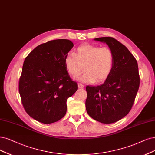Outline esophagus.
<instances>
[{
	"label": "esophagus",
	"mask_w": 155,
	"mask_h": 155,
	"mask_svg": "<svg viewBox=\"0 0 155 155\" xmlns=\"http://www.w3.org/2000/svg\"><path fill=\"white\" fill-rule=\"evenodd\" d=\"M78 87L79 89H82V88L84 87V85L83 84H81V83H78Z\"/></svg>",
	"instance_id": "34e87169"
}]
</instances>
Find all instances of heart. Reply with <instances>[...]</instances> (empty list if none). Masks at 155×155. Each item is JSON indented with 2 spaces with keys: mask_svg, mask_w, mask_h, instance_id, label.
<instances>
[{
  "mask_svg": "<svg viewBox=\"0 0 155 155\" xmlns=\"http://www.w3.org/2000/svg\"><path fill=\"white\" fill-rule=\"evenodd\" d=\"M112 51L108 47L84 44L77 48L74 54L64 59L66 70L73 77H77L84 70L78 80L84 83L103 82L110 76L114 66Z\"/></svg>",
  "mask_w": 155,
  "mask_h": 155,
  "instance_id": "obj_1",
  "label": "heart"
}]
</instances>
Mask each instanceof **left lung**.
<instances>
[{
    "label": "left lung",
    "mask_w": 155,
    "mask_h": 155,
    "mask_svg": "<svg viewBox=\"0 0 155 155\" xmlns=\"http://www.w3.org/2000/svg\"><path fill=\"white\" fill-rule=\"evenodd\" d=\"M94 39L108 46L114 62L110 76L104 84L85 88V108L89 116L96 121L110 124L127 116L133 106L140 84L138 64L128 49L114 38Z\"/></svg>",
    "instance_id": "left-lung-1"
}]
</instances>
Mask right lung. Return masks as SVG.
Returning <instances> with one entry per match:
<instances>
[{"instance_id":"right-lung-1","label":"right lung","mask_w":155,"mask_h":155,"mask_svg":"<svg viewBox=\"0 0 155 155\" xmlns=\"http://www.w3.org/2000/svg\"><path fill=\"white\" fill-rule=\"evenodd\" d=\"M73 47L70 40H51L38 45L25 59L19 93L26 112L40 123H53L64 117L68 98L78 89L64 64Z\"/></svg>"}]
</instances>
